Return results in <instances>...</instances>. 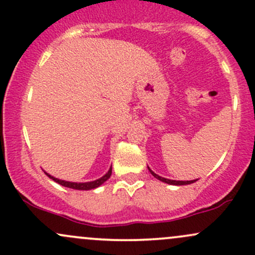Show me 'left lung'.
I'll list each match as a JSON object with an SVG mask.
<instances>
[{
  "mask_svg": "<svg viewBox=\"0 0 255 255\" xmlns=\"http://www.w3.org/2000/svg\"><path fill=\"white\" fill-rule=\"evenodd\" d=\"M148 170H150V172L152 175H153L154 177L157 178V180L162 181V182H165V183H169V184H176V186H182V184H191L193 182H195V180H192V181H175V180H168V178H164V177H160L159 175L154 174L153 171L151 170L150 168H148Z\"/></svg>",
  "mask_w": 255,
  "mask_h": 255,
  "instance_id": "8db88e82",
  "label": "left lung"
}]
</instances>
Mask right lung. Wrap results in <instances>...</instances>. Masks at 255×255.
<instances>
[{
  "label": "right lung",
  "mask_w": 255,
  "mask_h": 255,
  "mask_svg": "<svg viewBox=\"0 0 255 255\" xmlns=\"http://www.w3.org/2000/svg\"><path fill=\"white\" fill-rule=\"evenodd\" d=\"M111 171H113V169L110 168V170L107 172V174L104 175L103 177L98 178V180L96 181H92V182H85V183H77V182H68V181H63V180H58V178H55L50 176L49 174H45L48 175L49 177L52 178V180L55 181V182H57L58 184H62L64 187H68V188H73V189H79V191H89V189H93V188H97V187L101 186L102 183H104L105 181L108 180L111 176Z\"/></svg>",
  "instance_id": "obj_1"
}]
</instances>
